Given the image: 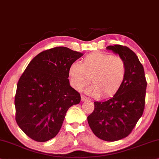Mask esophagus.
Instances as JSON below:
<instances>
[{"instance_id": "obj_1", "label": "esophagus", "mask_w": 159, "mask_h": 159, "mask_svg": "<svg viewBox=\"0 0 159 159\" xmlns=\"http://www.w3.org/2000/svg\"><path fill=\"white\" fill-rule=\"evenodd\" d=\"M87 100H88V98H87V97H85L84 95H82L81 96V100L82 101V102H84V101H86Z\"/></svg>"}]
</instances>
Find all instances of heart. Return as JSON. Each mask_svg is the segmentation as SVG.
Returning a JSON list of instances; mask_svg holds the SVG:
<instances>
[{
  "mask_svg": "<svg viewBox=\"0 0 159 159\" xmlns=\"http://www.w3.org/2000/svg\"><path fill=\"white\" fill-rule=\"evenodd\" d=\"M70 84L81 91L90 83L87 93L93 97L110 98L121 88L126 75V64L122 57L104 52H93L84 57L82 64L72 63L69 67Z\"/></svg>",
  "mask_w": 159,
  "mask_h": 159,
  "instance_id": "b5f03b06",
  "label": "heart"
}]
</instances>
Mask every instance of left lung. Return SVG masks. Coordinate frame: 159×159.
<instances>
[{"instance_id":"8db88e82","label":"left lung","mask_w":159,"mask_h":159,"mask_svg":"<svg viewBox=\"0 0 159 159\" xmlns=\"http://www.w3.org/2000/svg\"><path fill=\"white\" fill-rule=\"evenodd\" d=\"M106 49L125 60V81L112 98L94 102L95 109L87 121L97 137L116 141L127 137L143 113L147 82L143 66L132 50L118 44L108 46Z\"/></svg>"}]
</instances>
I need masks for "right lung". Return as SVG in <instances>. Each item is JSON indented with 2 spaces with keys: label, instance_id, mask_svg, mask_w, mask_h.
I'll return each mask as SVG.
<instances>
[{
  "label": "right lung",
  "instance_id": "add662e5",
  "mask_svg": "<svg viewBox=\"0 0 159 159\" xmlns=\"http://www.w3.org/2000/svg\"><path fill=\"white\" fill-rule=\"evenodd\" d=\"M82 55L64 47L45 50L20 76L15 96L16 120L30 139L45 142L56 136L69 108L80 103L81 97L70 86L68 70Z\"/></svg>",
  "mask_w": 159,
  "mask_h": 159
}]
</instances>
